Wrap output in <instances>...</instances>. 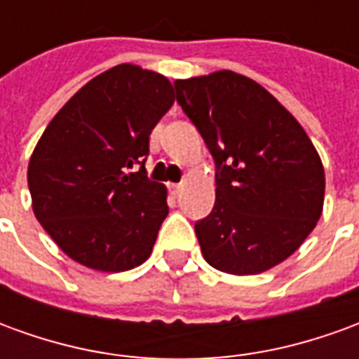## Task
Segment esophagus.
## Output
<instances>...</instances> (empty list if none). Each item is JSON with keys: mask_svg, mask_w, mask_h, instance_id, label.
<instances>
[{"mask_svg": "<svg viewBox=\"0 0 359 359\" xmlns=\"http://www.w3.org/2000/svg\"><path fill=\"white\" fill-rule=\"evenodd\" d=\"M169 190H171L172 194L175 196H179L180 192H182V184H177V182H171V184H169Z\"/></svg>", "mask_w": 359, "mask_h": 359, "instance_id": "1", "label": "esophagus"}]
</instances>
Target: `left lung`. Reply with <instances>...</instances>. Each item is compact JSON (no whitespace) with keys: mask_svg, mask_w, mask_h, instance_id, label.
<instances>
[{"mask_svg":"<svg viewBox=\"0 0 359 359\" xmlns=\"http://www.w3.org/2000/svg\"><path fill=\"white\" fill-rule=\"evenodd\" d=\"M177 102L217 165L215 205L196 223L203 259L259 275L300 248L323 213L316 146L277 97L233 71L175 81Z\"/></svg>","mask_w":359,"mask_h":359,"instance_id":"1","label":"left lung"}]
</instances>
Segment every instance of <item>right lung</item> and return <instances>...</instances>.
Listing matches in <instances>:
<instances>
[{
    "instance_id": "1",
    "label": "right lung",
    "mask_w": 359,
    "mask_h": 359,
    "mask_svg": "<svg viewBox=\"0 0 359 359\" xmlns=\"http://www.w3.org/2000/svg\"><path fill=\"white\" fill-rule=\"evenodd\" d=\"M172 102L167 76L123 63L86 82L46 126L28 161L32 211L76 264L118 273L151 254L169 205L144 156ZM136 163L141 171L128 172Z\"/></svg>"
}]
</instances>
